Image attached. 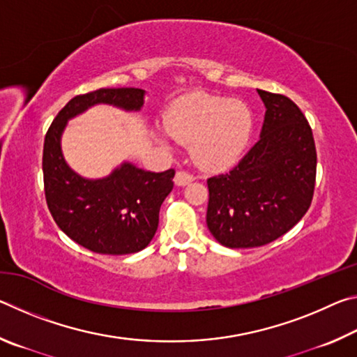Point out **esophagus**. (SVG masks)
I'll use <instances>...</instances> for the list:
<instances>
[{
    "label": "esophagus",
    "instance_id": "esophagus-1",
    "mask_svg": "<svg viewBox=\"0 0 357 357\" xmlns=\"http://www.w3.org/2000/svg\"><path fill=\"white\" fill-rule=\"evenodd\" d=\"M192 181H193V174H190L189 172L181 170L176 173V176H174V184L176 185H185L192 183Z\"/></svg>",
    "mask_w": 357,
    "mask_h": 357
}]
</instances>
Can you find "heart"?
I'll return each mask as SVG.
<instances>
[{
    "label": "heart",
    "instance_id": "obj_1",
    "mask_svg": "<svg viewBox=\"0 0 357 357\" xmlns=\"http://www.w3.org/2000/svg\"><path fill=\"white\" fill-rule=\"evenodd\" d=\"M253 118L243 102L202 96L178 107L165 121L173 140L192 144L202 167L219 168L238 160L249 144ZM165 143L164 138H160Z\"/></svg>",
    "mask_w": 357,
    "mask_h": 357
}]
</instances>
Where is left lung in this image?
Segmentation results:
<instances>
[{
    "label": "left lung",
    "mask_w": 357,
    "mask_h": 357,
    "mask_svg": "<svg viewBox=\"0 0 357 357\" xmlns=\"http://www.w3.org/2000/svg\"><path fill=\"white\" fill-rule=\"evenodd\" d=\"M266 107L259 140L231 170L208 179L206 223L229 249L273 243L309 211L317 149L309 123L287 96L258 89Z\"/></svg>",
    "instance_id": "left-lung-1"
}]
</instances>
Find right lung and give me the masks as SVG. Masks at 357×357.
<instances>
[{"label":"right lung","mask_w":357,"mask_h":357,"mask_svg":"<svg viewBox=\"0 0 357 357\" xmlns=\"http://www.w3.org/2000/svg\"><path fill=\"white\" fill-rule=\"evenodd\" d=\"M140 88H100L75 96L47 130L42 155L47 206L56 225L84 249L104 255L143 250L154 238L159 211L173 189L174 170L154 173L124 162L102 179H84L66 164L61 135L70 118L98 104L138 112Z\"/></svg>","instance_id":"add662e5"}]
</instances>
